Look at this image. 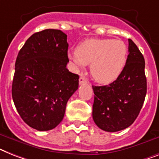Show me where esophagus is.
<instances>
[{
	"mask_svg": "<svg viewBox=\"0 0 159 159\" xmlns=\"http://www.w3.org/2000/svg\"><path fill=\"white\" fill-rule=\"evenodd\" d=\"M79 82H80V85L85 84H87V80L85 79L84 76H83V75H81V76L80 77Z\"/></svg>",
	"mask_w": 159,
	"mask_h": 159,
	"instance_id": "34e87169",
	"label": "esophagus"
}]
</instances>
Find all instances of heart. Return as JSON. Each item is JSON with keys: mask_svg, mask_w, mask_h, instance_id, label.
Instances as JSON below:
<instances>
[{"mask_svg": "<svg viewBox=\"0 0 159 159\" xmlns=\"http://www.w3.org/2000/svg\"><path fill=\"white\" fill-rule=\"evenodd\" d=\"M128 46L119 39H89L82 42L71 57L77 67L90 64L96 81L109 84L121 74L127 62Z\"/></svg>", "mask_w": 159, "mask_h": 159, "instance_id": "b5f03b06", "label": "heart"}]
</instances>
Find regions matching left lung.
<instances>
[{
    "instance_id": "1",
    "label": "left lung",
    "mask_w": 159,
    "mask_h": 159,
    "mask_svg": "<svg viewBox=\"0 0 159 159\" xmlns=\"http://www.w3.org/2000/svg\"><path fill=\"white\" fill-rule=\"evenodd\" d=\"M127 62L116 80L108 85L93 86V119L106 132L128 128L138 116L145 102L147 82L145 59L135 43L128 39Z\"/></svg>"
}]
</instances>
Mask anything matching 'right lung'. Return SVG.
Returning a JSON list of instances; mask_svg holds the SVG:
<instances>
[{"mask_svg": "<svg viewBox=\"0 0 159 159\" xmlns=\"http://www.w3.org/2000/svg\"><path fill=\"white\" fill-rule=\"evenodd\" d=\"M67 35L46 29L30 36L18 52L12 98L21 118L31 128L48 131L61 122L79 75L66 68Z\"/></svg>", "mask_w": 159, "mask_h": 159, "instance_id": "obj_1", "label": "right lung"}]
</instances>
